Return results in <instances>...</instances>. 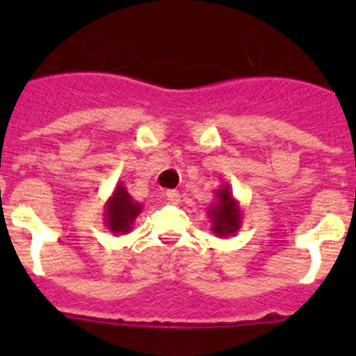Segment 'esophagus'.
<instances>
[{
  "instance_id": "obj_1",
  "label": "esophagus",
  "mask_w": 356,
  "mask_h": 356,
  "mask_svg": "<svg viewBox=\"0 0 356 356\" xmlns=\"http://www.w3.org/2000/svg\"><path fill=\"white\" fill-rule=\"evenodd\" d=\"M165 197H168L169 201H172V203H176V201H180V193H178V191H168V193H165Z\"/></svg>"
}]
</instances>
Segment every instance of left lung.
Masks as SVG:
<instances>
[{
	"label": "left lung",
	"instance_id": "1",
	"mask_svg": "<svg viewBox=\"0 0 356 356\" xmlns=\"http://www.w3.org/2000/svg\"><path fill=\"white\" fill-rule=\"evenodd\" d=\"M209 217L212 219V232L217 237H232L241 228V207L228 184L216 191V203L209 209Z\"/></svg>",
	"mask_w": 356,
	"mask_h": 356
}]
</instances>
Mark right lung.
I'll return each mask as SVG.
<instances>
[{
	"instance_id": "add662e5",
	"label": "right lung",
	"mask_w": 356,
	"mask_h": 356,
	"mask_svg": "<svg viewBox=\"0 0 356 356\" xmlns=\"http://www.w3.org/2000/svg\"><path fill=\"white\" fill-rule=\"evenodd\" d=\"M106 228L112 234H128L134 226L135 219L143 212V205L134 201V197L128 194L127 187L118 184L114 194L110 196L105 205Z\"/></svg>"
}]
</instances>
